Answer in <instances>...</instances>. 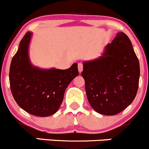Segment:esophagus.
Returning a JSON list of instances; mask_svg holds the SVG:
<instances>
[{"instance_id":"1","label":"esophagus","mask_w":149,"mask_h":149,"mask_svg":"<svg viewBox=\"0 0 149 149\" xmlns=\"http://www.w3.org/2000/svg\"><path fill=\"white\" fill-rule=\"evenodd\" d=\"M83 64H82L81 63H78V71H79V72H80V73H81L82 71H83Z\"/></svg>"}]
</instances>
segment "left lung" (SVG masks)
<instances>
[{
    "label": "left lung",
    "instance_id": "left-lung-1",
    "mask_svg": "<svg viewBox=\"0 0 149 149\" xmlns=\"http://www.w3.org/2000/svg\"><path fill=\"white\" fill-rule=\"evenodd\" d=\"M81 74L95 111L113 116L127 108L135 98L140 78L139 61L128 36L117 33L100 57L83 62Z\"/></svg>",
    "mask_w": 149,
    "mask_h": 149
}]
</instances>
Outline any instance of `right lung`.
I'll use <instances>...</instances> for the list:
<instances>
[{"label": "right lung", "mask_w": 149, "mask_h": 149, "mask_svg": "<svg viewBox=\"0 0 149 149\" xmlns=\"http://www.w3.org/2000/svg\"><path fill=\"white\" fill-rule=\"evenodd\" d=\"M32 33L27 32L12 60L9 83L18 105L33 116L46 117L56 113L65 91L79 74L77 63L67 69H41L31 63L28 54Z\"/></svg>", "instance_id": "1"}]
</instances>
